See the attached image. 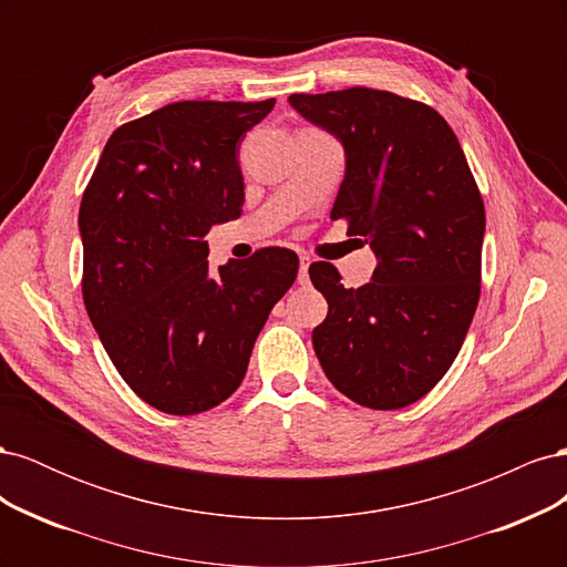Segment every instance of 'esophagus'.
<instances>
[{
	"label": "esophagus",
	"mask_w": 567,
	"mask_h": 567,
	"mask_svg": "<svg viewBox=\"0 0 567 567\" xmlns=\"http://www.w3.org/2000/svg\"><path fill=\"white\" fill-rule=\"evenodd\" d=\"M310 281V257H300V271H298V284H307Z\"/></svg>",
	"instance_id": "esophagus-1"
}]
</instances>
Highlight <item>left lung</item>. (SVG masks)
Returning <instances> with one entry per match:
<instances>
[{
  "label": "left lung",
  "mask_w": 567,
  "mask_h": 567,
  "mask_svg": "<svg viewBox=\"0 0 567 567\" xmlns=\"http://www.w3.org/2000/svg\"><path fill=\"white\" fill-rule=\"evenodd\" d=\"M346 151L331 219L379 257L371 281L346 288L329 262L310 265L329 315L312 331L319 364L369 409L421 400L452 367L480 298L485 205L456 134L435 109L352 87L288 96Z\"/></svg>",
  "instance_id": "obj_1"
}]
</instances>
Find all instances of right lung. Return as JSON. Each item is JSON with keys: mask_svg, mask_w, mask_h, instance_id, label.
<instances>
[{"mask_svg": "<svg viewBox=\"0 0 567 567\" xmlns=\"http://www.w3.org/2000/svg\"><path fill=\"white\" fill-rule=\"evenodd\" d=\"M277 101H179L117 127L80 205L82 296L125 383L192 416L241 385L298 255L262 248L210 271L205 236L244 208L238 144Z\"/></svg>", "mask_w": 567, "mask_h": 567, "instance_id": "add662e5", "label": "right lung"}]
</instances>
